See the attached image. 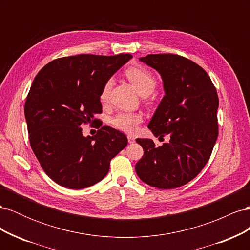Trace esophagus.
I'll return each instance as SVG.
<instances>
[{"mask_svg":"<svg viewBox=\"0 0 250 250\" xmlns=\"http://www.w3.org/2000/svg\"><path fill=\"white\" fill-rule=\"evenodd\" d=\"M127 139H128V143H129V144H132L135 141V139L133 137H131V135H128Z\"/></svg>","mask_w":250,"mask_h":250,"instance_id":"obj_1","label":"esophagus"}]
</instances>
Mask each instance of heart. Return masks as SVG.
I'll list each match as a JSON object with an SVG mask.
<instances>
[{
    "label": "heart",
    "instance_id": "1",
    "mask_svg": "<svg viewBox=\"0 0 250 250\" xmlns=\"http://www.w3.org/2000/svg\"><path fill=\"white\" fill-rule=\"evenodd\" d=\"M126 76L142 95H150L156 87V78L149 70L142 66H131L126 71ZM112 85V79H108L101 90L100 99L102 102L107 100L109 90ZM142 116L137 112L120 111L111 119V124L118 129L132 133L137 130L138 125L142 122Z\"/></svg>",
    "mask_w": 250,
    "mask_h": 250
}]
</instances>
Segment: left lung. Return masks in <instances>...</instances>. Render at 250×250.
<instances>
[{
	"label": "left lung",
	"mask_w": 250,
	"mask_h": 250,
	"mask_svg": "<svg viewBox=\"0 0 250 250\" xmlns=\"http://www.w3.org/2000/svg\"><path fill=\"white\" fill-rule=\"evenodd\" d=\"M140 62L163 79L165 96L148 128L169 142L156 147L152 140L137 139L144 155L135 171L151 187L175 188L197 176L209 160L218 138L217 90L208 73L186 57L150 54Z\"/></svg>",
	"instance_id": "left-lung-1"
}]
</instances>
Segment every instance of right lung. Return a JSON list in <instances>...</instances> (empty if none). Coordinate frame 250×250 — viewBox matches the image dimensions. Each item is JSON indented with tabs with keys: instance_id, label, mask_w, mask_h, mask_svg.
Wrapping results in <instances>:
<instances>
[{
	"instance_id": "obj_1",
	"label": "right lung",
	"mask_w": 250,
	"mask_h": 250,
	"mask_svg": "<svg viewBox=\"0 0 250 250\" xmlns=\"http://www.w3.org/2000/svg\"><path fill=\"white\" fill-rule=\"evenodd\" d=\"M130 54H80L53 60L36 75L25 103L30 145L56 184L80 190L102 180L111 158L127 146L122 132L99 123L96 135L82 124L97 123L101 90Z\"/></svg>"
}]
</instances>
